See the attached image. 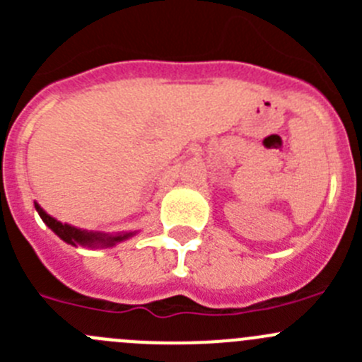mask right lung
<instances>
[{
	"label": "right lung",
	"mask_w": 362,
	"mask_h": 362,
	"mask_svg": "<svg viewBox=\"0 0 362 362\" xmlns=\"http://www.w3.org/2000/svg\"><path fill=\"white\" fill-rule=\"evenodd\" d=\"M35 211L39 212L40 219L46 223V227L52 228L57 235H59L62 241H66L71 246H87V248H94V246H101V248H107V246H114L116 243L124 241V239L132 238L137 232H124V234H101V232H86L80 230V228H74L66 223L57 221L55 218L48 216L46 212L40 209L39 204H35Z\"/></svg>",
	"instance_id": "1"
}]
</instances>
